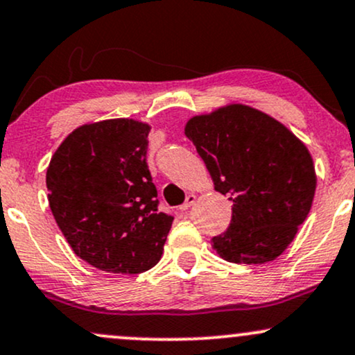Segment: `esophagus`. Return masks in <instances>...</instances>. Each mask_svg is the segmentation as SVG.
I'll use <instances>...</instances> for the list:
<instances>
[{"mask_svg": "<svg viewBox=\"0 0 355 355\" xmlns=\"http://www.w3.org/2000/svg\"><path fill=\"white\" fill-rule=\"evenodd\" d=\"M195 200H197V195H193V193L187 195L185 203H182V205H180V211H187V210H189L190 207L195 203Z\"/></svg>", "mask_w": 355, "mask_h": 355, "instance_id": "obj_1", "label": "esophagus"}]
</instances>
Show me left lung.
I'll return each mask as SVG.
<instances>
[{"label":"left lung","instance_id":"left-lung-1","mask_svg":"<svg viewBox=\"0 0 355 355\" xmlns=\"http://www.w3.org/2000/svg\"><path fill=\"white\" fill-rule=\"evenodd\" d=\"M185 135L215 190L232 202L230 227L211 247L234 263L277 259L312 207L317 177L307 146L275 118L240 103L190 118Z\"/></svg>","mask_w":355,"mask_h":355}]
</instances>
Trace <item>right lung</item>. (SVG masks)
I'll return each mask as SVG.
<instances>
[{
    "label": "right lung",
    "mask_w": 355,
    "mask_h": 355,
    "mask_svg": "<svg viewBox=\"0 0 355 355\" xmlns=\"http://www.w3.org/2000/svg\"><path fill=\"white\" fill-rule=\"evenodd\" d=\"M150 125L115 118L76 128L46 170L48 202L80 259L112 274L157 266L173 217L158 211L146 165Z\"/></svg>",
    "instance_id": "obj_1"
}]
</instances>
